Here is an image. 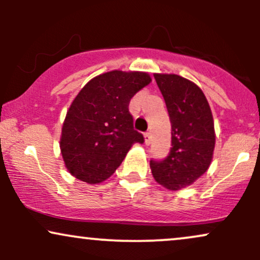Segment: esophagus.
I'll return each mask as SVG.
<instances>
[{
    "label": "esophagus",
    "mask_w": 260,
    "mask_h": 260,
    "mask_svg": "<svg viewBox=\"0 0 260 260\" xmlns=\"http://www.w3.org/2000/svg\"><path fill=\"white\" fill-rule=\"evenodd\" d=\"M144 138H145V144H147V145L150 144V142H151V134H150V132H145L144 133Z\"/></svg>",
    "instance_id": "1"
}]
</instances>
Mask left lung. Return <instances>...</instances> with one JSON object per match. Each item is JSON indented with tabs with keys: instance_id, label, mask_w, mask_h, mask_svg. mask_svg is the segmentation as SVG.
Listing matches in <instances>:
<instances>
[{
	"instance_id": "left-lung-1",
	"label": "left lung",
	"mask_w": 260,
	"mask_h": 260,
	"mask_svg": "<svg viewBox=\"0 0 260 260\" xmlns=\"http://www.w3.org/2000/svg\"><path fill=\"white\" fill-rule=\"evenodd\" d=\"M171 121L172 148L164 160H151L155 181L177 190L196 182L207 172L215 148V131L204 92L198 85L177 74L155 73Z\"/></svg>"
}]
</instances>
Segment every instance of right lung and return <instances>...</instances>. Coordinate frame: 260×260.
Wrapping results in <instances>:
<instances>
[{
  "mask_svg": "<svg viewBox=\"0 0 260 260\" xmlns=\"http://www.w3.org/2000/svg\"><path fill=\"white\" fill-rule=\"evenodd\" d=\"M151 82L145 72L111 71L89 80L71 104L59 148L70 174L86 183L107 180L134 143L144 137L133 128L129 101Z\"/></svg>",
  "mask_w": 260,
  "mask_h": 260,
  "instance_id": "right-lung-1",
  "label": "right lung"
}]
</instances>
